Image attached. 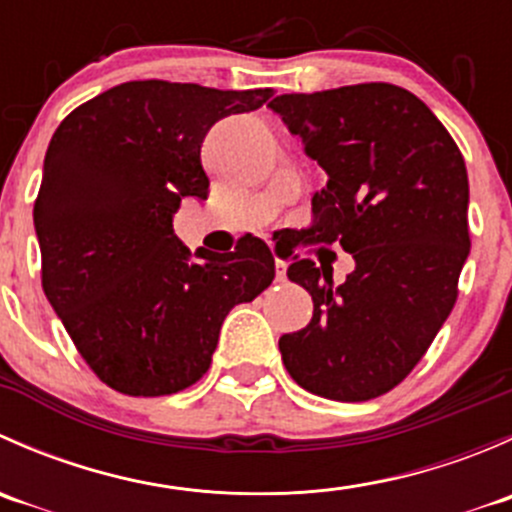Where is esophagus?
<instances>
[{
  "instance_id": "esophagus-1",
  "label": "esophagus",
  "mask_w": 512,
  "mask_h": 512,
  "mask_svg": "<svg viewBox=\"0 0 512 512\" xmlns=\"http://www.w3.org/2000/svg\"><path fill=\"white\" fill-rule=\"evenodd\" d=\"M275 277H277V282H287V262L285 260H275Z\"/></svg>"
}]
</instances>
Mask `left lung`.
I'll return each instance as SVG.
<instances>
[{
	"label": "left lung",
	"mask_w": 512,
	"mask_h": 512,
	"mask_svg": "<svg viewBox=\"0 0 512 512\" xmlns=\"http://www.w3.org/2000/svg\"><path fill=\"white\" fill-rule=\"evenodd\" d=\"M327 173L304 235L352 252L334 285L312 260L287 277L312 294V322L280 337L289 376L332 401L386 394L421 361L456 304L466 265L468 173L431 108L391 84L270 101Z\"/></svg>",
	"instance_id": "8db88e82"
}]
</instances>
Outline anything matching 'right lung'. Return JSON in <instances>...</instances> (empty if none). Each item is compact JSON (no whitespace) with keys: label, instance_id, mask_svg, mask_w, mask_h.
Wrapping results in <instances>:
<instances>
[{"label":"right lung","instance_id":"obj_1","mask_svg":"<svg viewBox=\"0 0 512 512\" xmlns=\"http://www.w3.org/2000/svg\"><path fill=\"white\" fill-rule=\"evenodd\" d=\"M272 89L128 81L71 111L51 136L34 227L44 294L103 384L165 396L208 371L235 304L275 280L260 237L190 252L173 232L183 198H208L200 160L220 118Z\"/></svg>","mask_w":512,"mask_h":512}]
</instances>
